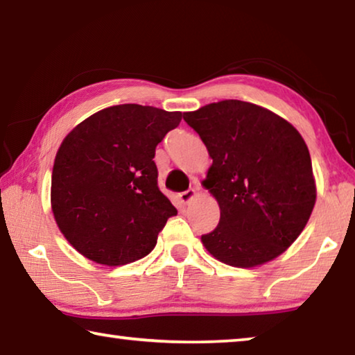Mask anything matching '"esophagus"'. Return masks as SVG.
<instances>
[{
    "label": "esophagus",
    "mask_w": 355,
    "mask_h": 355,
    "mask_svg": "<svg viewBox=\"0 0 355 355\" xmlns=\"http://www.w3.org/2000/svg\"><path fill=\"white\" fill-rule=\"evenodd\" d=\"M194 196H196V189H194V188H189L188 191L180 192V194H178V199L182 200L183 203H188L191 199H194Z\"/></svg>",
    "instance_id": "34e87169"
}]
</instances>
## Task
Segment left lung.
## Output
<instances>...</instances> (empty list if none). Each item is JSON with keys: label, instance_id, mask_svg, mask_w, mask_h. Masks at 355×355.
I'll use <instances>...</instances> for the list:
<instances>
[{"label": "left lung", "instance_id": "obj_1", "mask_svg": "<svg viewBox=\"0 0 355 355\" xmlns=\"http://www.w3.org/2000/svg\"><path fill=\"white\" fill-rule=\"evenodd\" d=\"M213 164L203 186L220 219L202 235L219 261L252 268L290 248L313 211L316 186L299 131L277 114L241 100H222L184 112Z\"/></svg>", "mask_w": 355, "mask_h": 355}]
</instances>
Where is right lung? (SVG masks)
<instances>
[{
	"label": "right lung",
	"mask_w": 355,
	"mask_h": 355,
	"mask_svg": "<svg viewBox=\"0 0 355 355\" xmlns=\"http://www.w3.org/2000/svg\"><path fill=\"white\" fill-rule=\"evenodd\" d=\"M182 112L117 105L95 112L59 147L51 208L67 241L89 260L119 266L148 255L177 208L158 188L155 148Z\"/></svg>",
	"instance_id": "obj_1"
}]
</instances>
